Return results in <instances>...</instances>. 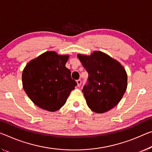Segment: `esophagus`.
<instances>
[{"label":"esophagus","instance_id":"1","mask_svg":"<svg viewBox=\"0 0 152 152\" xmlns=\"http://www.w3.org/2000/svg\"><path fill=\"white\" fill-rule=\"evenodd\" d=\"M77 85H78V87H80V86H81V84H82V80H80V79H78V80H77Z\"/></svg>","mask_w":152,"mask_h":152}]
</instances>
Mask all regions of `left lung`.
<instances>
[{
  "label": "left lung",
  "mask_w": 152,
  "mask_h": 152,
  "mask_svg": "<svg viewBox=\"0 0 152 152\" xmlns=\"http://www.w3.org/2000/svg\"><path fill=\"white\" fill-rule=\"evenodd\" d=\"M78 57L88 74L83 88L88 106L98 114L112 109L126 90L127 74L123 66L101 51Z\"/></svg>",
  "instance_id": "left-lung-1"
}]
</instances>
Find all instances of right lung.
Wrapping results in <instances>:
<instances>
[{"label": "right lung", "instance_id": "1", "mask_svg": "<svg viewBox=\"0 0 152 152\" xmlns=\"http://www.w3.org/2000/svg\"><path fill=\"white\" fill-rule=\"evenodd\" d=\"M68 55L45 52L26 65L22 74L23 87L34 104L55 112L66 103L77 85L66 67Z\"/></svg>", "mask_w": 152, "mask_h": 152}]
</instances>
